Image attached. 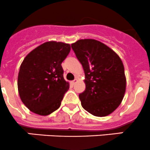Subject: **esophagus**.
Wrapping results in <instances>:
<instances>
[{"mask_svg":"<svg viewBox=\"0 0 150 150\" xmlns=\"http://www.w3.org/2000/svg\"><path fill=\"white\" fill-rule=\"evenodd\" d=\"M77 81H78V79H75L74 80V81H71V84H74H74H76V83H77Z\"/></svg>","mask_w":150,"mask_h":150,"instance_id":"obj_1","label":"esophagus"}]
</instances>
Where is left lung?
I'll return each instance as SVG.
<instances>
[{"instance_id": "obj_1", "label": "left lung", "mask_w": 150, "mask_h": 150, "mask_svg": "<svg viewBox=\"0 0 150 150\" xmlns=\"http://www.w3.org/2000/svg\"><path fill=\"white\" fill-rule=\"evenodd\" d=\"M84 71L86 89L79 94L82 107L96 117L112 114L122 102L126 89L120 57L106 44L95 39H80L71 44Z\"/></svg>"}]
</instances>
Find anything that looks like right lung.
Here are the masks:
<instances>
[{
	"label": "right lung",
	"instance_id": "1",
	"mask_svg": "<svg viewBox=\"0 0 150 150\" xmlns=\"http://www.w3.org/2000/svg\"><path fill=\"white\" fill-rule=\"evenodd\" d=\"M71 50L69 44L47 41L25 57L17 79L19 95L30 111L47 116L61 104L69 83L63 78L61 63Z\"/></svg>",
	"mask_w": 150,
	"mask_h": 150
}]
</instances>
